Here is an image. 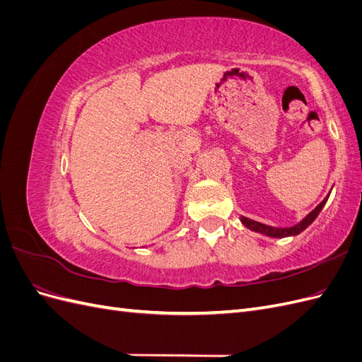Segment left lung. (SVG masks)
<instances>
[{"instance_id":"8db88e82","label":"left lung","mask_w":362,"mask_h":362,"mask_svg":"<svg viewBox=\"0 0 362 362\" xmlns=\"http://www.w3.org/2000/svg\"><path fill=\"white\" fill-rule=\"evenodd\" d=\"M327 198H329V194L326 196V198L317 205L314 210L305 216L302 221L299 223H296L293 226H288V228H278V226H270V225H266V223H261V222H257V221H252V218H247L245 216L240 217V221H242V223L249 228L250 231H255V233H259L262 235H267V237H273V238H284V237H294L300 234L302 231H305L306 228H308L314 221L315 217L320 214L322 208L325 206Z\"/></svg>"}]
</instances>
